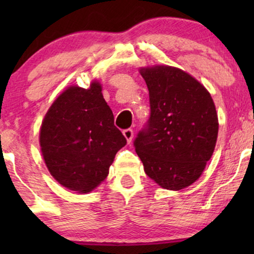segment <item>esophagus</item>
I'll return each mask as SVG.
<instances>
[{
	"instance_id": "1",
	"label": "esophagus",
	"mask_w": 254,
	"mask_h": 254,
	"mask_svg": "<svg viewBox=\"0 0 254 254\" xmlns=\"http://www.w3.org/2000/svg\"><path fill=\"white\" fill-rule=\"evenodd\" d=\"M123 134H124V136L126 137L127 142H130L131 138H133V135H134L133 129H130V128H127V129H125L123 131Z\"/></svg>"
}]
</instances>
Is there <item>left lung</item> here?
I'll return each instance as SVG.
<instances>
[{"mask_svg":"<svg viewBox=\"0 0 254 254\" xmlns=\"http://www.w3.org/2000/svg\"><path fill=\"white\" fill-rule=\"evenodd\" d=\"M149 90L150 117L134 141L149 178L179 190L202 175L218 133L215 104L207 89L170 65L142 68Z\"/></svg>","mask_w":254,"mask_h":254,"instance_id":"1","label":"left lung"}]
</instances>
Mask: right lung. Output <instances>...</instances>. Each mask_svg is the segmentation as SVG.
<instances>
[{
	"label": "right lung",
	"instance_id": "obj_1",
	"mask_svg": "<svg viewBox=\"0 0 254 254\" xmlns=\"http://www.w3.org/2000/svg\"><path fill=\"white\" fill-rule=\"evenodd\" d=\"M127 143L114 126L98 82L70 86L45 116L40 147L48 171L59 184L88 193L106 179L116 154Z\"/></svg>",
	"mask_w": 254,
	"mask_h": 254
}]
</instances>
